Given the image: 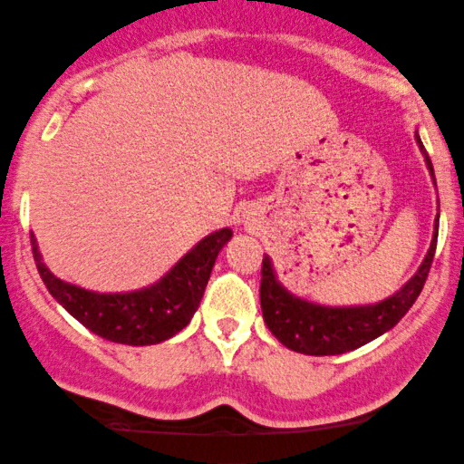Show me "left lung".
Wrapping results in <instances>:
<instances>
[{
  "label": "left lung",
  "instance_id": "8db88e82",
  "mask_svg": "<svg viewBox=\"0 0 464 464\" xmlns=\"http://www.w3.org/2000/svg\"><path fill=\"white\" fill-rule=\"evenodd\" d=\"M416 142L425 153V162L434 177L431 160L419 135H416ZM436 238H439V218H436V232L428 256L419 272L414 274V278L392 298L379 302V304L348 306V309H331V306L311 304L306 300L294 298L276 283L272 263L265 256L260 265V276H263L260 278V309H263L265 324L280 344L295 353H304V355H342V353L368 344L374 337L392 329L419 298L420 289L428 280L431 260H434Z\"/></svg>",
  "mask_w": 464,
  "mask_h": 464
}]
</instances>
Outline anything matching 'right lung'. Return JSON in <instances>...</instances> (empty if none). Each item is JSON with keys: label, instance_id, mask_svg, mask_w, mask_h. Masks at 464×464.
Listing matches in <instances>:
<instances>
[{"label": "right lung", "instance_id": "add662e5", "mask_svg": "<svg viewBox=\"0 0 464 464\" xmlns=\"http://www.w3.org/2000/svg\"><path fill=\"white\" fill-rule=\"evenodd\" d=\"M230 237L232 230L210 234L197 243L160 283L131 294H93L63 283L41 263L33 234L30 243L45 287L82 326L116 344L149 346L169 340L188 324L204 298L212 265Z\"/></svg>", "mask_w": 464, "mask_h": 464}]
</instances>
